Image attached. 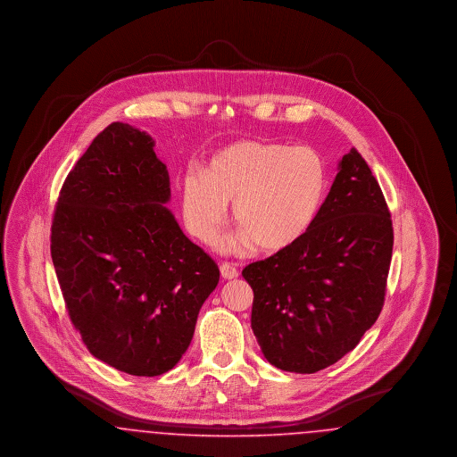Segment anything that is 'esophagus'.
Segmentation results:
<instances>
[{"mask_svg":"<svg viewBox=\"0 0 457 457\" xmlns=\"http://www.w3.org/2000/svg\"><path fill=\"white\" fill-rule=\"evenodd\" d=\"M220 276L224 278V279H237L238 278V270H237V267L233 265V263H229V262H222L220 263Z\"/></svg>","mask_w":457,"mask_h":457,"instance_id":"obj_1","label":"esophagus"}]
</instances>
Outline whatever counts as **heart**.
Here are the masks:
<instances>
[{
    "mask_svg": "<svg viewBox=\"0 0 457 457\" xmlns=\"http://www.w3.org/2000/svg\"><path fill=\"white\" fill-rule=\"evenodd\" d=\"M326 168L308 147L241 140L220 149L205 176L183 179V218L198 241L214 245L233 204L237 248L276 253L295 245L317 218Z\"/></svg>",
    "mask_w": 457,
    "mask_h": 457,
    "instance_id": "b5f03b06",
    "label": "heart"
}]
</instances>
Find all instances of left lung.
Instances as JSON below:
<instances>
[{
  "label": "left lung",
  "instance_id": "8db88e82",
  "mask_svg": "<svg viewBox=\"0 0 457 457\" xmlns=\"http://www.w3.org/2000/svg\"><path fill=\"white\" fill-rule=\"evenodd\" d=\"M392 245L378 181L351 149L303 237L241 272L253 289L252 328L267 361L315 373L356 348L382 312Z\"/></svg>",
  "mask_w": 457,
  "mask_h": 457
}]
</instances>
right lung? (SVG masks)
<instances>
[{
    "label": "right lung",
    "mask_w": 457,
    "mask_h": 457,
    "mask_svg": "<svg viewBox=\"0 0 457 457\" xmlns=\"http://www.w3.org/2000/svg\"><path fill=\"white\" fill-rule=\"evenodd\" d=\"M151 135L111 123L66 176L51 257L73 327L101 361L137 377L173 369L219 269L171 211Z\"/></svg>",
    "instance_id": "1"
}]
</instances>
